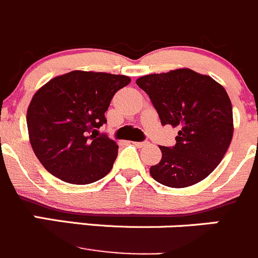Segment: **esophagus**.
Returning a JSON list of instances; mask_svg holds the SVG:
<instances>
[{
	"label": "esophagus",
	"instance_id": "esophagus-1",
	"mask_svg": "<svg viewBox=\"0 0 258 258\" xmlns=\"http://www.w3.org/2000/svg\"><path fill=\"white\" fill-rule=\"evenodd\" d=\"M134 145L136 147H145V146H147V145H149V142L147 141H142V142H134Z\"/></svg>",
	"mask_w": 258,
	"mask_h": 258
}]
</instances>
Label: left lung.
I'll use <instances>...</instances> for the list:
<instances>
[{
	"label": "left lung",
	"instance_id": "obj_1",
	"mask_svg": "<svg viewBox=\"0 0 258 258\" xmlns=\"http://www.w3.org/2000/svg\"><path fill=\"white\" fill-rule=\"evenodd\" d=\"M149 94L162 126L179 132L172 147L160 146L161 161L150 167L160 184L186 187L206 179L219 165L233 136L232 103L209 76L182 68L136 81Z\"/></svg>",
	"mask_w": 258,
	"mask_h": 258
}]
</instances>
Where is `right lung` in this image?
I'll use <instances>...</instances> for the list:
<instances>
[{
    "label": "right lung",
    "mask_w": 258,
    "mask_h": 258,
    "mask_svg": "<svg viewBox=\"0 0 258 258\" xmlns=\"http://www.w3.org/2000/svg\"><path fill=\"white\" fill-rule=\"evenodd\" d=\"M130 77L73 71L55 77L32 97L26 122L42 166L69 184H91L111 171L118 146L98 130L117 91Z\"/></svg>",
    "instance_id": "1"
}]
</instances>
